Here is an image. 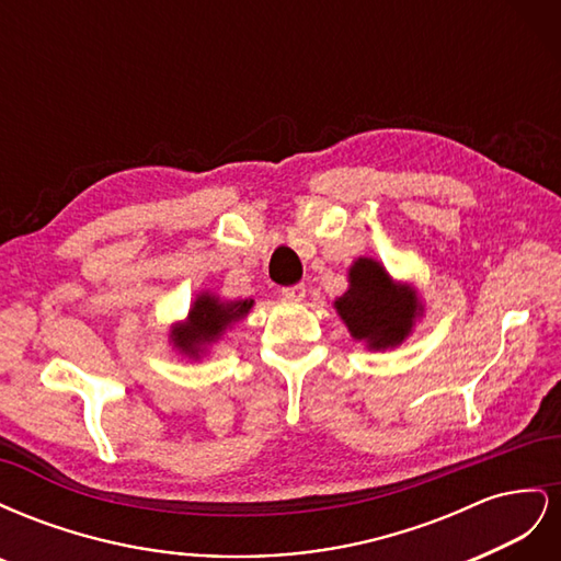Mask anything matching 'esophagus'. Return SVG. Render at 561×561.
<instances>
[{"instance_id":"esophagus-1","label":"esophagus","mask_w":561,"mask_h":561,"mask_svg":"<svg viewBox=\"0 0 561 561\" xmlns=\"http://www.w3.org/2000/svg\"><path fill=\"white\" fill-rule=\"evenodd\" d=\"M283 297L287 299V301H301L304 297H307V287L304 285H293V287H283Z\"/></svg>"}]
</instances>
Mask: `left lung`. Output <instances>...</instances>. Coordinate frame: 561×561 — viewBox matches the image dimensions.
Listing matches in <instances>:
<instances>
[{"mask_svg": "<svg viewBox=\"0 0 561 561\" xmlns=\"http://www.w3.org/2000/svg\"><path fill=\"white\" fill-rule=\"evenodd\" d=\"M334 309L355 342L369 351L398 348L426 311L416 287L396 280L375 257L348 266V290L334 299Z\"/></svg>", "mask_w": 561, "mask_h": 561, "instance_id": "left-lung-1", "label": "left lung"}]
</instances>
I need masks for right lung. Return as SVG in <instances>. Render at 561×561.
I'll return each mask as SVG.
<instances>
[{"mask_svg": "<svg viewBox=\"0 0 561 561\" xmlns=\"http://www.w3.org/2000/svg\"><path fill=\"white\" fill-rule=\"evenodd\" d=\"M252 307L254 299H222L219 295L203 290L194 297L184 320L171 325L168 344L190 360L206 358L213 346L219 344V339L236 322L243 320Z\"/></svg>", "mask_w": 561, "mask_h": 561, "instance_id": "right-lung-1", "label": "right lung"}]
</instances>
